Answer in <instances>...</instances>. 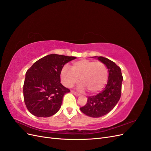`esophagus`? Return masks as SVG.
Segmentation results:
<instances>
[{
	"instance_id": "1",
	"label": "esophagus",
	"mask_w": 151,
	"mask_h": 151,
	"mask_svg": "<svg viewBox=\"0 0 151 151\" xmlns=\"http://www.w3.org/2000/svg\"><path fill=\"white\" fill-rule=\"evenodd\" d=\"M71 92L74 94V95H76V96H80V94L79 93H78L77 92H76V91H72Z\"/></svg>"
}]
</instances>
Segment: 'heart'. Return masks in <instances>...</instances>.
Instances as JSON below:
<instances>
[{
	"label": "heart",
	"instance_id": "heart-1",
	"mask_svg": "<svg viewBox=\"0 0 151 151\" xmlns=\"http://www.w3.org/2000/svg\"><path fill=\"white\" fill-rule=\"evenodd\" d=\"M108 77L107 67L104 63L89 60L76 62L72 68L65 65L61 71L62 82L65 87L72 88L80 79L82 84L79 89L86 88L90 93L101 90L106 84Z\"/></svg>",
	"mask_w": 151,
	"mask_h": 151
}]
</instances>
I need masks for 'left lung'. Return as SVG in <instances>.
<instances>
[{
    "instance_id": "8db88e82",
    "label": "left lung",
    "mask_w": 151,
    "mask_h": 151,
    "mask_svg": "<svg viewBox=\"0 0 151 151\" xmlns=\"http://www.w3.org/2000/svg\"><path fill=\"white\" fill-rule=\"evenodd\" d=\"M97 58L106 65L108 69L107 84L97 95L89 96L86 104L80 108L81 111L85 115L93 118L106 115L116 106L121 97L123 81L121 68L119 66L107 58L103 57Z\"/></svg>"
}]
</instances>
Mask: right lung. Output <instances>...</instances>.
Instances as JSON below:
<instances>
[{
  "label": "right lung",
  "mask_w": 151,
  "mask_h": 151,
  "mask_svg": "<svg viewBox=\"0 0 151 151\" xmlns=\"http://www.w3.org/2000/svg\"><path fill=\"white\" fill-rule=\"evenodd\" d=\"M76 57L50 54L39 59L26 73L24 101L28 111L38 117H49L60 109L70 89L60 83L63 67Z\"/></svg>",
  "instance_id": "add662e5"
}]
</instances>
